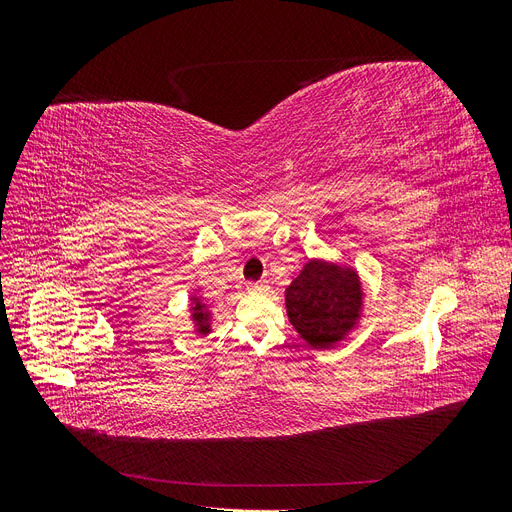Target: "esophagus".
Wrapping results in <instances>:
<instances>
[{
  "instance_id": "esophagus-1",
  "label": "esophagus",
  "mask_w": 512,
  "mask_h": 512,
  "mask_svg": "<svg viewBox=\"0 0 512 512\" xmlns=\"http://www.w3.org/2000/svg\"><path fill=\"white\" fill-rule=\"evenodd\" d=\"M247 288H250L252 292H262V290H267V284L265 282H254V284H250Z\"/></svg>"
}]
</instances>
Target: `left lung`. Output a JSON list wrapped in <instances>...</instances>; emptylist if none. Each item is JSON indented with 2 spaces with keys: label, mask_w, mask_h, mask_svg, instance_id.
Wrapping results in <instances>:
<instances>
[{
  "label": "left lung",
  "mask_w": 512,
  "mask_h": 512,
  "mask_svg": "<svg viewBox=\"0 0 512 512\" xmlns=\"http://www.w3.org/2000/svg\"><path fill=\"white\" fill-rule=\"evenodd\" d=\"M363 282L356 269L333 260H307L286 288L288 320L316 350L335 348L363 316Z\"/></svg>",
  "instance_id": "8db88e82"
}]
</instances>
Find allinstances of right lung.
I'll use <instances>...</instances> for the list:
<instances>
[{
	"instance_id": "add662e5",
	"label": "right lung",
	"mask_w": 512,
	"mask_h": 512,
	"mask_svg": "<svg viewBox=\"0 0 512 512\" xmlns=\"http://www.w3.org/2000/svg\"><path fill=\"white\" fill-rule=\"evenodd\" d=\"M190 314H192V322H194V331L198 335H209L211 333V312L207 303L192 294L190 297Z\"/></svg>"
}]
</instances>
